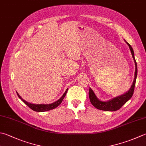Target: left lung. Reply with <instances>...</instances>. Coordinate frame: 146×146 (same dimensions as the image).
<instances>
[{
	"instance_id": "obj_1",
	"label": "left lung",
	"mask_w": 146,
	"mask_h": 146,
	"mask_svg": "<svg viewBox=\"0 0 146 146\" xmlns=\"http://www.w3.org/2000/svg\"><path fill=\"white\" fill-rule=\"evenodd\" d=\"M127 44H128V46H129L131 53H132L133 59L134 60V62H135V78H134L132 87H131V88H130V90H128L127 92L123 94V95L118 96L117 97V98H114L113 99L110 100V101H106V102H103L99 100L98 98H97L95 94L94 93L93 90L90 88L89 92H88L90 101L91 103H92V104L94 107L96 108L97 109L100 110H103V111H117L120 109L126 103V102L131 98H132L133 96V94L134 92V88H135V85L137 75V62L135 61V57H134V52H133V48L128 42H127Z\"/></svg>"
}]
</instances>
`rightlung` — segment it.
<instances>
[{"mask_svg":"<svg viewBox=\"0 0 146 146\" xmlns=\"http://www.w3.org/2000/svg\"><path fill=\"white\" fill-rule=\"evenodd\" d=\"M68 89L65 91L64 94L62 95L61 97L58 101H56L54 103L50 104H31L30 102H28L27 101H25L24 99H23L21 96H20L18 92H16L18 96L19 97V98L21 100V101L24 102L25 104H27L28 107H29L30 109H31L35 111H37V112H44V111H49L51 110H53L54 108H56L61 103L62 100L64 98V97L66 96V94L67 93Z\"/></svg>","mask_w":146,"mask_h":146,"instance_id":"add662e5","label":"right lung"}]
</instances>
